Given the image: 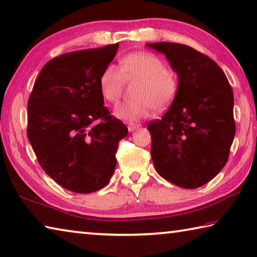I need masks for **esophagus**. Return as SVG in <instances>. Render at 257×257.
Wrapping results in <instances>:
<instances>
[{"label": "esophagus", "mask_w": 257, "mask_h": 257, "mask_svg": "<svg viewBox=\"0 0 257 257\" xmlns=\"http://www.w3.org/2000/svg\"><path fill=\"white\" fill-rule=\"evenodd\" d=\"M142 124H139V123H129L128 124V130L129 132H135V130L136 129H138L139 127H141Z\"/></svg>", "instance_id": "1"}]
</instances>
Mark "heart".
Here are the masks:
<instances>
[{"label": "heart", "instance_id": "heart-1", "mask_svg": "<svg viewBox=\"0 0 257 257\" xmlns=\"http://www.w3.org/2000/svg\"><path fill=\"white\" fill-rule=\"evenodd\" d=\"M120 69L109 64L99 77L102 97L110 103L118 101L122 91L123 77L139 78L135 86L136 99L122 102L115 106L114 114L125 121H138L152 115L154 110H163L172 104L177 92V81L166 72L165 63L149 51H134L120 59Z\"/></svg>", "mask_w": 257, "mask_h": 257}]
</instances>
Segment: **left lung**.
Returning <instances> with one entry per match:
<instances>
[{
	"instance_id": "8db88e82",
	"label": "left lung",
	"mask_w": 257,
	"mask_h": 257,
	"mask_svg": "<svg viewBox=\"0 0 257 257\" xmlns=\"http://www.w3.org/2000/svg\"><path fill=\"white\" fill-rule=\"evenodd\" d=\"M165 55L179 77L171 108L149 121L152 160L171 183L197 189L226 165L236 133L234 94L216 62L186 45L147 44Z\"/></svg>"
}]
</instances>
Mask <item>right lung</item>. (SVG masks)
Wrapping results in <instances>:
<instances>
[{
	"instance_id": "right-lung-1",
	"label": "right lung",
	"mask_w": 257,
	"mask_h": 257,
	"mask_svg": "<svg viewBox=\"0 0 257 257\" xmlns=\"http://www.w3.org/2000/svg\"><path fill=\"white\" fill-rule=\"evenodd\" d=\"M119 44L72 51L45 64L28 100V139L43 170L56 183L91 193L109 183L122 121L110 114L99 77Z\"/></svg>"
}]
</instances>
